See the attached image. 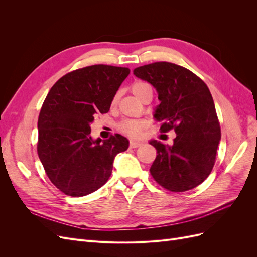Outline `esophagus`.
<instances>
[{"instance_id":"34e87169","label":"esophagus","mask_w":257,"mask_h":257,"mask_svg":"<svg viewBox=\"0 0 257 257\" xmlns=\"http://www.w3.org/2000/svg\"><path fill=\"white\" fill-rule=\"evenodd\" d=\"M143 145L142 142H137V141H131L130 142V147L131 148H137V147H141Z\"/></svg>"}]
</instances>
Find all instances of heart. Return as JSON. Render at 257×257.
Masks as SVG:
<instances>
[{
	"label": "heart",
	"mask_w": 257,
	"mask_h": 257,
	"mask_svg": "<svg viewBox=\"0 0 257 257\" xmlns=\"http://www.w3.org/2000/svg\"><path fill=\"white\" fill-rule=\"evenodd\" d=\"M149 88H150V85L144 81H135L131 87L132 92H133L134 95L136 97H138L139 99H141L142 95L144 94V92ZM116 99H118V95L113 96L112 102H111L112 106L115 105ZM146 125H147V123L144 120H125L120 124L119 127H120V131L122 132V133L126 134L131 137H136V136L141 135L142 131L146 127Z\"/></svg>",
	"instance_id": "1"
}]
</instances>
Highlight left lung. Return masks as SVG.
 Segmentation results:
<instances>
[{
  "label": "left lung",
  "instance_id": "1",
  "mask_svg": "<svg viewBox=\"0 0 257 257\" xmlns=\"http://www.w3.org/2000/svg\"><path fill=\"white\" fill-rule=\"evenodd\" d=\"M138 78L157 89L161 104L154 118L161 132H176L172 146L151 141L157 158L153 179L172 192H185L204 182L214 166L221 128L207 84L188 68L169 62L139 66Z\"/></svg>",
  "mask_w": 257,
  "mask_h": 257
}]
</instances>
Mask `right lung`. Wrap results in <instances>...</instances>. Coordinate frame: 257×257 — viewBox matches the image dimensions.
<instances>
[{
    "label": "right lung",
    "instance_id": "1",
    "mask_svg": "<svg viewBox=\"0 0 257 257\" xmlns=\"http://www.w3.org/2000/svg\"><path fill=\"white\" fill-rule=\"evenodd\" d=\"M130 74L127 67L96 64L67 73L52 85L38 116L37 153L46 175L65 195L81 197L103 186L115 155L128 141L91 137L90 124L109 111L112 98Z\"/></svg>",
    "mask_w": 257,
    "mask_h": 257
}]
</instances>
